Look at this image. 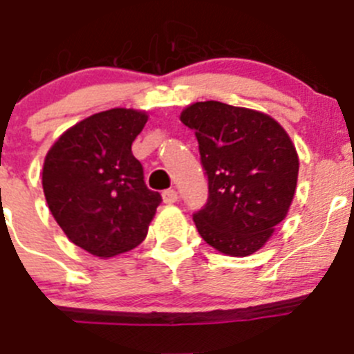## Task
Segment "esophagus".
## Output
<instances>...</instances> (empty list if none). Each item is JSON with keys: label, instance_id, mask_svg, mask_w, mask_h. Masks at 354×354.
<instances>
[{"label": "esophagus", "instance_id": "esophagus-1", "mask_svg": "<svg viewBox=\"0 0 354 354\" xmlns=\"http://www.w3.org/2000/svg\"><path fill=\"white\" fill-rule=\"evenodd\" d=\"M162 199H164L165 205H173V203L178 201V192L174 189L164 190V192H162Z\"/></svg>", "mask_w": 354, "mask_h": 354}]
</instances>
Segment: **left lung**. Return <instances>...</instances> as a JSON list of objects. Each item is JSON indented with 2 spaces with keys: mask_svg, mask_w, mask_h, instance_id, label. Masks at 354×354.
Here are the masks:
<instances>
[{
  "mask_svg": "<svg viewBox=\"0 0 354 354\" xmlns=\"http://www.w3.org/2000/svg\"><path fill=\"white\" fill-rule=\"evenodd\" d=\"M196 132L208 174V203L194 213L203 240L222 254L257 252L284 221L298 181V153L268 114L216 100L196 102L180 114Z\"/></svg>",
  "mask_w": 354,
  "mask_h": 354,
  "instance_id": "1",
  "label": "left lung"
}]
</instances>
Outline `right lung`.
<instances>
[{
	"label": "right lung",
	"instance_id": "obj_1",
	"mask_svg": "<svg viewBox=\"0 0 354 354\" xmlns=\"http://www.w3.org/2000/svg\"><path fill=\"white\" fill-rule=\"evenodd\" d=\"M146 122L145 111H102L65 130L44 160L42 187L54 221L72 243L100 259L138 247L162 201L132 155Z\"/></svg>",
	"mask_w": 354,
	"mask_h": 354
}]
</instances>
